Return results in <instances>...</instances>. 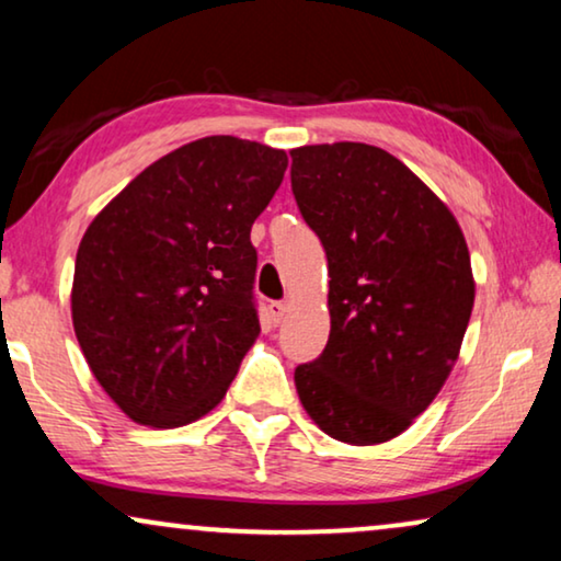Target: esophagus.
<instances>
[{
  "instance_id": "obj_1",
  "label": "esophagus",
  "mask_w": 561,
  "mask_h": 561,
  "mask_svg": "<svg viewBox=\"0 0 561 561\" xmlns=\"http://www.w3.org/2000/svg\"><path fill=\"white\" fill-rule=\"evenodd\" d=\"M267 313H271V319H273V324L278 327L283 319H286V304L283 301H273L271 306H267Z\"/></svg>"
}]
</instances>
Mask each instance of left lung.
Wrapping results in <instances>:
<instances>
[{
  "mask_svg": "<svg viewBox=\"0 0 561 561\" xmlns=\"http://www.w3.org/2000/svg\"><path fill=\"white\" fill-rule=\"evenodd\" d=\"M290 188L329 263V342L296 367L306 413L336 442H390L428 409L457 363L474 304L449 206L365 142L290 150Z\"/></svg>",
  "mask_w": 561,
  "mask_h": 561,
  "instance_id": "left-lung-1",
  "label": "left lung"
}]
</instances>
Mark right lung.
<instances>
[{
    "instance_id": "add662e5",
    "label": "right lung",
    "mask_w": 561,
    "mask_h": 561,
    "mask_svg": "<svg viewBox=\"0 0 561 561\" xmlns=\"http://www.w3.org/2000/svg\"><path fill=\"white\" fill-rule=\"evenodd\" d=\"M286 168V150L202 137L145 168L89 225L73 332L137 424L186 426L225 398L260 334L250 229Z\"/></svg>"
}]
</instances>
